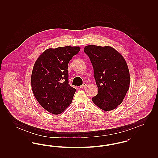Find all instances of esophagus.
Masks as SVG:
<instances>
[{
	"mask_svg": "<svg viewBox=\"0 0 158 158\" xmlns=\"http://www.w3.org/2000/svg\"><path fill=\"white\" fill-rule=\"evenodd\" d=\"M86 83H83L82 85H81V86H79V88H81V89H83V88H85L86 87Z\"/></svg>",
	"mask_w": 158,
	"mask_h": 158,
	"instance_id": "obj_1",
	"label": "esophagus"
}]
</instances>
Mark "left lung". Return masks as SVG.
<instances>
[{"instance_id":"obj_1","label":"left lung","mask_w":158,"mask_h":158,"mask_svg":"<svg viewBox=\"0 0 158 158\" xmlns=\"http://www.w3.org/2000/svg\"><path fill=\"white\" fill-rule=\"evenodd\" d=\"M84 52L90 59L98 86L94 103L104 111L116 108L129 89L130 73L123 56L110 46L89 45Z\"/></svg>"}]
</instances>
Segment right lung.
I'll return each instance as SVG.
<instances>
[{"mask_svg":"<svg viewBox=\"0 0 158 158\" xmlns=\"http://www.w3.org/2000/svg\"><path fill=\"white\" fill-rule=\"evenodd\" d=\"M80 49L71 46L48 48L34 64L32 92L39 104L49 113H63L72 103L76 89L69 84L68 63Z\"/></svg>","mask_w":158,"mask_h":158,"instance_id":"1","label":"right lung"}]
</instances>
